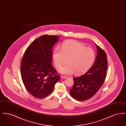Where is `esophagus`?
I'll list each match as a JSON object with an SVG mask.
<instances>
[{
	"instance_id": "34e87169",
	"label": "esophagus",
	"mask_w": 126,
	"mask_h": 126,
	"mask_svg": "<svg viewBox=\"0 0 126 126\" xmlns=\"http://www.w3.org/2000/svg\"><path fill=\"white\" fill-rule=\"evenodd\" d=\"M66 76H61V79H65V78H66Z\"/></svg>"
}]
</instances>
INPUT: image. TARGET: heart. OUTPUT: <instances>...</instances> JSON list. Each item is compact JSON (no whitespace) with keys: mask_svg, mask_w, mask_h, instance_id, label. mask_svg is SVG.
I'll return each mask as SVG.
<instances>
[{"mask_svg":"<svg viewBox=\"0 0 126 126\" xmlns=\"http://www.w3.org/2000/svg\"><path fill=\"white\" fill-rule=\"evenodd\" d=\"M95 53L90 48L74 40L65 42L61 50L57 48L52 54L54 64L57 67L62 66L67 59V64L61 67L59 72L63 75H71L74 72L79 75L86 72L92 66L94 60Z\"/></svg>","mask_w":126,"mask_h":126,"instance_id":"heart-1","label":"heart"}]
</instances>
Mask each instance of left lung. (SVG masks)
Wrapping results in <instances>:
<instances>
[{"label":"left lung","mask_w":126,"mask_h":126,"mask_svg":"<svg viewBox=\"0 0 126 126\" xmlns=\"http://www.w3.org/2000/svg\"><path fill=\"white\" fill-rule=\"evenodd\" d=\"M95 45L97 55L93 66L83 75L73 78L74 83L69 93L74 98L79 101L88 100L94 96L106 78L107 55L99 46Z\"/></svg>","instance_id":"obj_1"}]
</instances>
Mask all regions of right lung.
I'll use <instances>...</instances> for the list:
<instances>
[{"label":"right lung","mask_w":126,"mask_h":126,"mask_svg":"<svg viewBox=\"0 0 126 126\" xmlns=\"http://www.w3.org/2000/svg\"><path fill=\"white\" fill-rule=\"evenodd\" d=\"M59 37L44 35L37 38L26 49L21 63L24 86L31 95L41 99L53 91L60 77L51 65L52 48Z\"/></svg>","instance_id":"1"}]
</instances>
